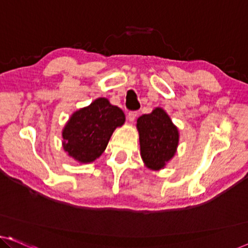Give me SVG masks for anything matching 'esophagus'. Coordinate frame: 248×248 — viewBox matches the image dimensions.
<instances>
[{
    "label": "esophagus",
    "instance_id": "1",
    "mask_svg": "<svg viewBox=\"0 0 248 248\" xmlns=\"http://www.w3.org/2000/svg\"><path fill=\"white\" fill-rule=\"evenodd\" d=\"M137 117H138V111H130L128 113V119L130 123H134Z\"/></svg>",
    "mask_w": 248,
    "mask_h": 248
}]
</instances>
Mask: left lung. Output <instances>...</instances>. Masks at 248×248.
I'll return each instance as SVG.
<instances>
[{
  "label": "left lung",
  "instance_id": "1",
  "mask_svg": "<svg viewBox=\"0 0 248 248\" xmlns=\"http://www.w3.org/2000/svg\"><path fill=\"white\" fill-rule=\"evenodd\" d=\"M139 131L140 153L145 165L153 170H159L175 156L178 147V129L164 109L142 114L137 120Z\"/></svg>",
  "mask_w": 248,
  "mask_h": 248
}]
</instances>
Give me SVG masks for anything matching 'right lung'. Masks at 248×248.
<instances>
[{
  "label": "right lung",
  "mask_w": 248,
  "mask_h": 248,
  "mask_svg": "<svg viewBox=\"0 0 248 248\" xmlns=\"http://www.w3.org/2000/svg\"><path fill=\"white\" fill-rule=\"evenodd\" d=\"M124 113L106 98L78 110L64 125L63 149L77 161L88 164L102 155L117 127L124 124Z\"/></svg>",
  "instance_id": "1"
}]
</instances>
